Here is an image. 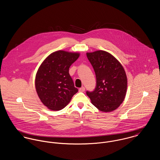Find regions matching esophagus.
<instances>
[{
    "label": "esophagus",
    "mask_w": 160,
    "mask_h": 160,
    "mask_svg": "<svg viewBox=\"0 0 160 160\" xmlns=\"http://www.w3.org/2000/svg\"><path fill=\"white\" fill-rule=\"evenodd\" d=\"M79 91L81 92H83L85 91V88H84V87H82V88H79Z\"/></svg>",
    "instance_id": "34e87169"
}]
</instances>
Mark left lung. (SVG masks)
Instances as JSON below:
<instances>
[{"instance_id":"left-lung-1","label":"left lung","mask_w":160,"mask_h":160,"mask_svg":"<svg viewBox=\"0 0 160 160\" xmlns=\"http://www.w3.org/2000/svg\"><path fill=\"white\" fill-rule=\"evenodd\" d=\"M86 55L97 79L95 90L86 92L87 95L100 111H114L126 97L128 79L125 70L114 56L106 51L97 50Z\"/></svg>"}]
</instances>
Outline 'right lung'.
Wrapping results in <instances>:
<instances>
[{
  "label": "right lung",
  "mask_w": 160,
  "mask_h": 160,
  "mask_svg": "<svg viewBox=\"0 0 160 160\" xmlns=\"http://www.w3.org/2000/svg\"><path fill=\"white\" fill-rule=\"evenodd\" d=\"M79 55L78 52L58 50L50 54L38 68L35 79L36 90L48 109L62 110L78 91L69 74V68Z\"/></svg>",
  "instance_id": "right-lung-1"
}]
</instances>
